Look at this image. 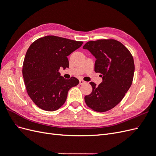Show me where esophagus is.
Returning a JSON list of instances; mask_svg holds the SVG:
<instances>
[{
    "mask_svg": "<svg viewBox=\"0 0 156 156\" xmlns=\"http://www.w3.org/2000/svg\"><path fill=\"white\" fill-rule=\"evenodd\" d=\"M86 82L84 81H83V80H82V79L79 80V84H84Z\"/></svg>",
    "mask_w": 156,
    "mask_h": 156,
    "instance_id": "obj_1",
    "label": "esophagus"
}]
</instances>
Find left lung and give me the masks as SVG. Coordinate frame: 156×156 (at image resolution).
Wrapping results in <instances>:
<instances>
[{
  "mask_svg": "<svg viewBox=\"0 0 156 156\" xmlns=\"http://www.w3.org/2000/svg\"><path fill=\"white\" fill-rule=\"evenodd\" d=\"M96 58L94 71L100 73L102 82H90L92 91L84 97L86 104L97 112L115 107L129 89L135 72L133 58L129 50L115 40L90 41L83 46Z\"/></svg>",
  "mask_w": 156,
  "mask_h": 156,
  "instance_id": "1",
  "label": "left lung"
}]
</instances>
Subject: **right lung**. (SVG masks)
Wrapping results in <instances>:
<instances>
[{
  "label": "right lung",
  "instance_id": "add662e5",
  "mask_svg": "<svg viewBox=\"0 0 156 156\" xmlns=\"http://www.w3.org/2000/svg\"><path fill=\"white\" fill-rule=\"evenodd\" d=\"M77 41L46 36L30 45L23 66V76L28 94L35 104L47 111L58 109L65 103L69 90L79 84L74 77L60 76V67H69L67 56L82 45Z\"/></svg>",
  "mask_w": 156,
  "mask_h": 156
}]
</instances>
